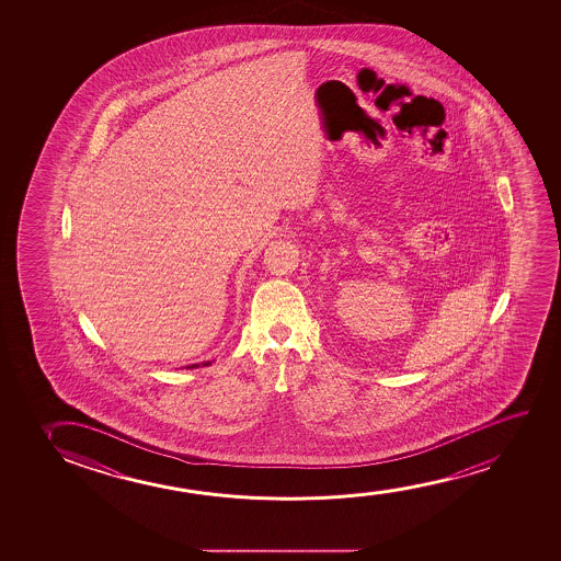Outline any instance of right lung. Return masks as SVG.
I'll use <instances>...</instances> for the list:
<instances>
[{
    "instance_id": "obj_1",
    "label": "right lung",
    "mask_w": 561,
    "mask_h": 561,
    "mask_svg": "<svg viewBox=\"0 0 561 561\" xmlns=\"http://www.w3.org/2000/svg\"><path fill=\"white\" fill-rule=\"evenodd\" d=\"M197 366H199V364H193L192 368H197Z\"/></svg>"
}]
</instances>
